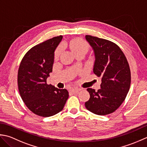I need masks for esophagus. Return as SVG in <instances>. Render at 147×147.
Instances as JSON below:
<instances>
[{"label":"esophagus","mask_w":147,"mask_h":147,"mask_svg":"<svg viewBox=\"0 0 147 147\" xmlns=\"http://www.w3.org/2000/svg\"><path fill=\"white\" fill-rule=\"evenodd\" d=\"M80 89H78V88H76V89H71L70 91L72 92V93H77L78 92L80 91Z\"/></svg>","instance_id":"34e87169"}]
</instances>
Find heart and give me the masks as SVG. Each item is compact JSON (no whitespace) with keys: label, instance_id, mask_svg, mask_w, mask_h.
I'll return each instance as SVG.
<instances>
[{"label":"heart","instance_id":"b5f03b06","mask_svg":"<svg viewBox=\"0 0 147 147\" xmlns=\"http://www.w3.org/2000/svg\"><path fill=\"white\" fill-rule=\"evenodd\" d=\"M69 46L70 49L73 51L75 54L79 52H85L87 53L89 49V45L85 40L80 38H76L71 40L69 43ZM62 52V47L59 46L57 48L55 54V59H58Z\"/></svg>","mask_w":147,"mask_h":147}]
</instances>
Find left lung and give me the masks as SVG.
Returning <instances> with one entry per match:
<instances>
[{
	"label": "left lung",
	"instance_id": "1",
	"mask_svg": "<svg viewBox=\"0 0 147 147\" xmlns=\"http://www.w3.org/2000/svg\"><path fill=\"white\" fill-rule=\"evenodd\" d=\"M86 39L94 51L93 72L101 77V84L98 91L87 89L90 98L85 106L94 114H110L121 105L129 90V65L124 53L113 42L88 35Z\"/></svg>",
	"mask_w": 147,
	"mask_h": 147
}]
</instances>
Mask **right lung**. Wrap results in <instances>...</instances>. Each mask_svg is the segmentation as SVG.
Returning <instances> with one entry per match:
<instances>
[{
  "label": "right lung",
  "mask_w": 147,
  "mask_h": 147,
  "mask_svg": "<svg viewBox=\"0 0 147 147\" xmlns=\"http://www.w3.org/2000/svg\"><path fill=\"white\" fill-rule=\"evenodd\" d=\"M62 38L57 36L32 47L23 58L18 72V86L23 102L33 113L44 117L61 112L69 96L66 89L47 84L53 71L54 53Z\"/></svg>",
  "instance_id": "obj_1"
}]
</instances>
